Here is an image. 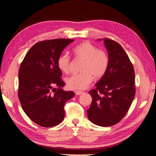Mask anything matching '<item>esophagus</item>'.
Here are the masks:
<instances>
[{
	"label": "esophagus",
	"mask_w": 156,
	"mask_h": 156,
	"mask_svg": "<svg viewBox=\"0 0 156 156\" xmlns=\"http://www.w3.org/2000/svg\"><path fill=\"white\" fill-rule=\"evenodd\" d=\"M82 93H83V92L80 90H76L75 92V94H76V95H80V94H82Z\"/></svg>",
	"instance_id": "esophagus-1"
}]
</instances>
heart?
Masks as SVG:
<instances>
[{"instance_id": "obj_1", "label": "heart", "mask_w": 156, "mask_h": 156, "mask_svg": "<svg viewBox=\"0 0 156 156\" xmlns=\"http://www.w3.org/2000/svg\"><path fill=\"white\" fill-rule=\"evenodd\" d=\"M76 58L83 61L81 66L82 72L73 74L67 78V86L72 90H83L89 85L93 78L100 79L108 71L109 58L107 52L97 48L90 42L84 41L76 45L73 48ZM71 59L67 53L61 54L57 59V67L63 73L69 71Z\"/></svg>"}]
</instances>
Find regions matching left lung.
I'll return each mask as SVG.
<instances>
[{"instance_id": "left-lung-1", "label": "left lung", "mask_w": 156, "mask_h": 156, "mask_svg": "<svg viewBox=\"0 0 156 156\" xmlns=\"http://www.w3.org/2000/svg\"><path fill=\"white\" fill-rule=\"evenodd\" d=\"M101 41V39H99ZM109 64L108 71L90 90L92 103L88 118L100 126L118 123L129 111L135 95V70L129 56L117 42L104 38Z\"/></svg>"}]
</instances>
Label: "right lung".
Instances as JSON below:
<instances>
[{
  "instance_id": "add662e5",
  "label": "right lung",
  "mask_w": 156,
  "mask_h": 156,
  "mask_svg": "<svg viewBox=\"0 0 156 156\" xmlns=\"http://www.w3.org/2000/svg\"><path fill=\"white\" fill-rule=\"evenodd\" d=\"M73 41L57 38L38 42L21 63L18 73L21 105L30 120L42 127H53L62 122L65 103L74 96L73 91L62 88L65 82L57 67L58 57Z\"/></svg>"
}]
</instances>
